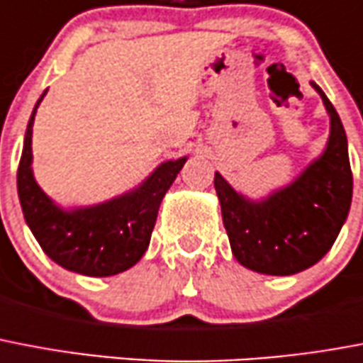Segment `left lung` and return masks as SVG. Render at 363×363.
<instances>
[{
	"label": "left lung",
	"instance_id": "obj_1",
	"mask_svg": "<svg viewBox=\"0 0 363 363\" xmlns=\"http://www.w3.org/2000/svg\"><path fill=\"white\" fill-rule=\"evenodd\" d=\"M311 86L328 110V144L292 184L251 200L219 172L213 178L232 253L259 274L292 275L311 268L328 253L349 216L352 172L347 135L328 97L317 84Z\"/></svg>",
	"mask_w": 363,
	"mask_h": 363
}]
</instances>
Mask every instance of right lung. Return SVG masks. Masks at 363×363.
Instances as JSON below:
<instances>
[{"instance_id": "add662e5", "label": "right lung", "mask_w": 363, "mask_h": 363, "mask_svg": "<svg viewBox=\"0 0 363 363\" xmlns=\"http://www.w3.org/2000/svg\"><path fill=\"white\" fill-rule=\"evenodd\" d=\"M40 95L30 118L16 185L26 223L48 257L62 268L89 277H108L135 266L146 253L164 193L187 157L164 161L136 189L86 208L63 210L33 178L31 135Z\"/></svg>"}]
</instances>
